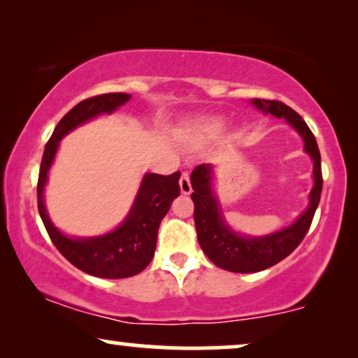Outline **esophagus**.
Wrapping results in <instances>:
<instances>
[{
	"instance_id": "1",
	"label": "esophagus",
	"mask_w": 358,
	"mask_h": 358,
	"mask_svg": "<svg viewBox=\"0 0 358 358\" xmlns=\"http://www.w3.org/2000/svg\"><path fill=\"white\" fill-rule=\"evenodd\" d=\"M179 185H180V192L189 195L192 192V184H190V178L187 173H182L180 174V179H179Z\"/></svg>"
}]
</instances>
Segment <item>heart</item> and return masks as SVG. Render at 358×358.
<instances>
[{
	"mask_svg": "<svg viewBox=\"0 0 358 358\" xmlns=\"http://www.w3.org/2000/svg\"><path fill=\"white\" fill-rule=\"evenodd\" d=\"M222 131V124L218 120H202L194 127V136L200 141L215 140Z\"/></svg>",
	"mask_w": 358,
	"mask_h": 358,
	"instance_id": "b5f03b06",
	"label": "heart"
}]
</instances>
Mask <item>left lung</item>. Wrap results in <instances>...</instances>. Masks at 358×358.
<instances>
[{
	"mask_svg": "<svg viewBox=\"0 0 358 358\" xmlns=\"http://www.w3.org/2000/svg\"><path fill=\"white\" fill-rule=\"evenodd\" d=\"M259 109L268 112L278 119H287L298 130V134L305 140L306 153L311 155L315 161V187L311 190V203L305 213L296 220L292 227L282 231L268 234L264 238H243L233 233L227 224L223 223L222 213L217 199L212 194V168L210 164H199L190 174L192 182V202H194V222L197 229V239L202 251L215 266L229 272L252 273L264 271L275 266L282 259L295 251L298 244L306 236L308 229L311 227L313 217L317 208L322 190V171H321V153L317 148L316 138L292 107L283 104L280 101L272 99H254Z\"/></svg>",
	"mask_w": 358,
	"mask_h": 358,
	"instance_id": "obj_1",
	"label": "left lung"
}]
</instances>
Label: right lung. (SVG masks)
Instances as JSON below:
<instances>
[{
	"instance_id": "add662e5",
	"label": "right lung",
	"mask_w": 358,
	"mask_h": 358,
	"mask_svg": "<svg viewBox=\"0 0 358 358\" xmlns=\"http://www.w3.org/2000/svg\"><path fill=\"white\" fill-rule=\"evenodd\" d=\"M129 99L130 94L125 92H109L78 102L53 130L43 150L41 171H38L37 207L52 243L68 262L90 275L101 278H127L136 275L151 262L161 220L166 217L173 200L180 194L179 171L169 176L146 174L129 217L115 231L101 238L70 239L62 234L47 217L42 194L48 168L63 136L97 114L115 110Z\"/></svg>"
}]
</instances>
